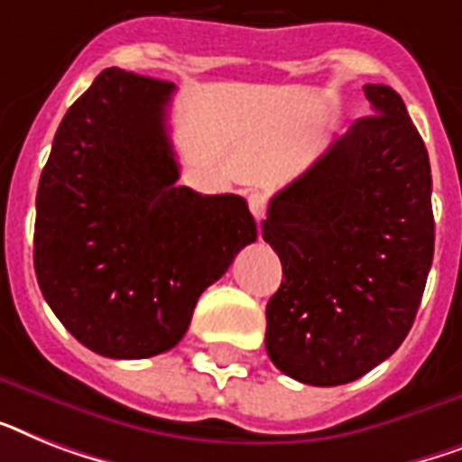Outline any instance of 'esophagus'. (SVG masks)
<instances>
[{"label":"esophagus","mask_w":462,"mask_h":462,"mask_svg":"<svg viewBox=\"0 0 462 462\" xmlns=\"http://www.w3.org/2000/svg\"><path fill=\"white\" fill-rule=\"evenodd\" d=\"M246 201H249L251 216L256 220H263L265 213H268V197H265L263 192H251L249 197H246Z\"/></svg>","instance_id":"obj_1"}]
</instances>
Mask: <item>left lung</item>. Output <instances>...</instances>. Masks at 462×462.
<instances>
[{
  "mask_svg": "<svg viewBox=\"0 0 462 462\" xmlns=\"http://www.w3.org/2000/svg\"><path fill=\"white\" fill-rule=\"evenodd\" d=\"M363 92L373 116L270 199L263 220L284 275L265 306V348L277 370L313 387L387 361L413 328L432 268L425 142L392 88Z\"/></svg>",
  "mask_w": 462,
  "mask_h": 462,
  "instance_id": "8db88e82",
  "label": "left lung"
}]
</instances>
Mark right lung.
Listing matches in <instances>:
<instances>
[{"label":"right lung","mask_w":462,"mask_h":462,"mask_svg":"<svg viewBox=\"0 0 462 462\" xmlns=\"http://www.w3.org/2000/svg\"><path fill=\"white\" fill-rule=\"evenodd\" d=\"M172 92V82L101 70L63 116L37 187L40 290L63 328L106 358L175 346L201 291L258 235L237 194L175 185Z\"/></svg>","instance_id":"obj_1"}]
</instances>
